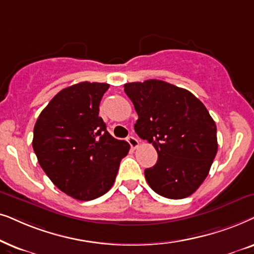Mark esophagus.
Wrapping results in <instances>:
<instances>
[{"label":"esophagus","instance_id":"1","mask_svg":"<svg viewBox=\"0 0 254 254\" xmlns=\"http://www.w3.org/2000/svg\"><path fill=\"white\" fill-rule=\"evenodd\" d=\"M127 143L130 144V146H131V148H132V150H134V148H137L138 145H139V141H138L137 138L136 137H132V136L127 137Z\"/></svg>","mask_w":254,"mask_h":254}]
</instances>
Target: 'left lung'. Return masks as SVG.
Masks as SVG:
<instances>
[{
    "label": "left lung",
    "mask_w": 254,
    "mask_h": 254,
    "mask_svg": "<svg viewBox=\"0 0 254 254\" xmlns=\"http://www.w3.org/2000/svg\"><path fill=\"white\" fill-rule=\"evenodd\" d=\"M138 120L134 131L158 152L145 179L157 194L188 197L207 178L217 153V129L210 114L190 92L161 80L124 84Z\"/></svg>",
    "instance_id": "1"
}]
</instances>
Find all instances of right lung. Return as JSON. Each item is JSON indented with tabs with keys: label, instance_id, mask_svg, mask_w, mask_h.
I'll return each instance as SVG.
<instances>
[{
	"label": "right lung",
	"instance_id": "obj_1",
	"mask_svg": "<svg viewBox=\"0 0 254 254\" xmlns=\"http://www.w3.org/2000/svg\"><path fill=\"white\" fill-rule=\"evenodd\" d=\"M109 84L80 82L60 90L33 129L32 147L40 167L60 190L80 201L113 187L130 145L107 131L99 106Z\"/></svg>",
	"mask_w": 254,
	"mask_h": 254
}]
</instances>
